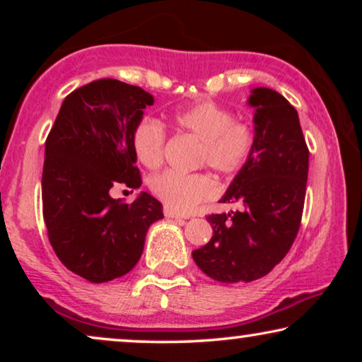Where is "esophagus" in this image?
I'll return each mask as SVG.
<instances>
[{
	"label": "esophagus",
	"instance_id": "obj_1",
	"mask_svg": "<svg viewBox=\"0 0 362 362\" xmlns=\"http://www.w3.org/2000/svg\"><path fill=\"white\" fill-rule=\"evenodd\" d=\"M163 212H165V217H168V219H187L186 216H182V214H180V212L170 209V207H165Z\"/></svg>",
	"mask_w": 362,
	"mask_h": 362
}]
</instances>
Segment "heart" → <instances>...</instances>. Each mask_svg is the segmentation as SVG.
I'll return each mask as SVG.
<instances>
[{"instance_id": "obj_1", "label": "heart", "mask_w": 362, "mask_h": 362, "mask_svg": "<svg viewBox=\"0 0 362 362\" xmlns=\"http://www.w3.org/2000/svg\"><path fill=\"white\" fill-rule=\"evenodd\" d=\"M177 130L201 140L197 165H209L226 176L240 173L257 150V133L250 122L235 120L234 112L212 100L197 102L173 113ZM133 155L143 166L158 168L165 160L166 130L160 120L143 117L132 133ZM151 194L176 212H187L216 194L217 185L209 173L166 170L150 177Z\"/></svg>"}]
</instances>
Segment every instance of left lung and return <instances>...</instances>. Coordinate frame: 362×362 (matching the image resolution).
I'll use <instances>...</instances> for the list:
<instances>
[{
  "mask_svg": "<svg viewBox=\"0 0 362 362\" xmlns=\"http://www.w3.org/2000/svg\"><path fill=\"white\" fill-rule=\"evenodd\" d=\"M257 150L234 177L221 202H240V211L211 214L214 235L192 250L196 265L221 284L265 276L288 254L303 216L308 146L298 113L279 92L252 90Z\"/></svg>",
  "mask_w": 362,
  "mask_h": 362,
  "instance_id": "obj_1",
  "label": "left lung"
}]
</instances>
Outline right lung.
Returning a JSON list of instances; mask_svg holds the SVG:
<instances>
[{
  "mask_svg": "<svg viewBox=\"0 0 362 362\" xmlns=\"http://www.w3.org/2000/svg\"><path fill=\"white\" fill-rule=\"evenodd\" d=\"M155 98L141 87L100 78L66 97L46 140L42 216L59 260L92 284L130 272L163 206L141 192L132 204L112 187L138 189L133 128Z\"/></svg>",
  "mask_w": 362,
  "mask_h": 362,
  "instance_id": "1",
  "label": "right lung"
}]
</instances>
